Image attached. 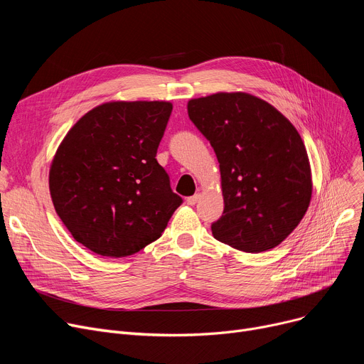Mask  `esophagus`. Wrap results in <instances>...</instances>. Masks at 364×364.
Masks as SVG:
<instances>
[{
  "instance_id": "esophagus-1",
  "label": "esophagus",
  "mask_w": 364,
  "mask_h": 364,
  "mask_svg": "<svg viewBox=\"0 0 364 364\" xmlns=\"http://www.w3.org/2000/svg\"><path fill=\"white\" fill-rule=\"evenodd\" d=\"M199 198H200V195H199V193H196V195H193V196L187 198V199H186V202H187V205H196V202L199 200Z\"/></svg>"
}]
</instances>
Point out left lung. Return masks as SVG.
I'll use <instances>...</instances> for the list:
<instances>
[{
    "label": "left lung",
    "instance_id": "1",
    "mask_svg": "<svg viewBox=\"0 0 364 364\" xmlns=\"http://www.w3.org/2000/svg\"><path fill=\"white\" fill-rule=\"evenodd\" d=\"M188 118L211 143L221 172L224 211L217 240L258 254L301 223L311 200L307 150L296 128L247 92H217L187 103Z\"/></svg>",
    "mask_w": 364,
    "mask_h": 364
}]
</instances>
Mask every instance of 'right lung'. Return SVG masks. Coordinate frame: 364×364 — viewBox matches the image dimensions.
<instances>
[{
  "label": "right lung",
  "mask_w": 364,
  "mask_h": 364,
  "mask_svg": "<svg viewBox=\"0 0 364 364\" xmlns=\"http://www.w3.org/2000/svg\"><path fill=\"white\" fill-rule=\"evenodd\" d=\"M169 102H109L87 112L57 149L50 195L70 235L109 258L139 252L164 233L183 199L156 151Z\"/></svg>",
  "instance_id": "1"
}]
</instances>
